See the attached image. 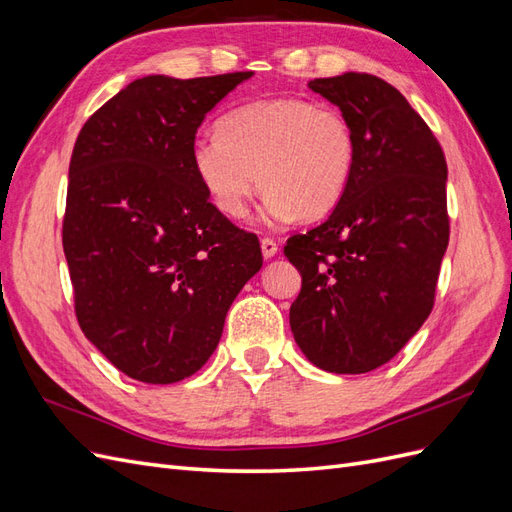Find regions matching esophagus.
I'll return each instance as SVG.
<instances>
[{
    "instance_id": "1",
    "label": "esophagus",
    "mask_w": 512,
    "mask_h": 512,
    "mask_svg": "<svg viewBox=\"0 0 512 512\" xmlns=\"http://www.w3.org/2000/svg\"><path fill=\"white\" fill-rule=\"evenodd\" d=\"M260 250H262V256L269 260V258H273L277 254V243L273 239H262L260 241Z\"/></svg>"
}]
</instances>
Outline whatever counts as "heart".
Listing matches in <instances>:
<instances>
[{
  "mask_svg": "<svg viewBox=\"0 0 512 512\" xmlns=\"http://www.w3.org/2000/svg\"><path fill=\"white\" fill-rule=\"evenodd\" d=\"M220 134L198 136L192 166L228 218H243L247 200L267 190L262 220H320L346 196L356 168V134L333 106L303 98L243 104L222 117Z\"/></svg>",
  "mask_w": 512,
  "mask_h": 512,
  "instance_id": "heart-1",
  "label": "heart"
}]
</instances>
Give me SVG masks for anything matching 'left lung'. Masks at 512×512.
Instances as JSON below:
<instances>
[{"label":"left lung","instance_id":"obj_1","mask_svg":"<svg viewBox=\"0 0 512 512\" xmlns=\"http://www.w3.org/2000/svg\"><path fill=\"white\" fill-rule=\"evenodd\" d=\"M352 123L356 168L327 220L288 239L303 282L294 342L331 374H367L423 327L448 245L446 160L408 100L371 74L309 81Z\"/></svg>","mask_w":512,"mask_h":512}]
</instances>
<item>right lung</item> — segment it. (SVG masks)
Wrapping results in <instances>:
<instances>
[{
  "label": "right lung",
  "mask_w": 512,
  "mask_h": 512,
  "mask_svg": "<svg viewBox=\"0 0 512 512\" xmlns=\"http://www.w3.org/2000/svg\"><path fill=\"white\" fill-rule=\"evenodd\" d=\"M247 79L252 72L143 76L76 138L64 218L76 318L138 382L196 374L220 344L232 301L262 267L256 235L211 205L192 166L200 123Z\"/></svg>",
  "instance_id": "1"
}]
</instances>
